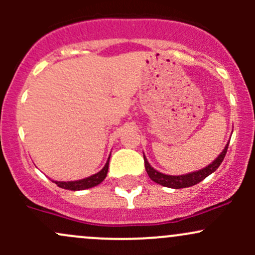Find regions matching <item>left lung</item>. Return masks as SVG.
<instances>
[{
    "label": "left lung",
    "mask_w": 255,
    "mask_h": 255,
    "mask_svg": "<svg viewBox=\"0 0 255 255\" xmlns=\"http://www.w3.org/2000/svg\"><path fill=\"white\" fill-rule=\"evenodd\" d=\"M228 144L225 146L222 153H221L220 155H218L217 158L210 164V165L205 166V168L201 169V170L185 174V175L174 176V175H166V174L159 173V171H156L155 169L151 168L150 164H149L148 160H146L145 155H144V165H145V170L146 173H148L149 177H150L154 182H156V184L163 185V186H166V187H171V189H184V187L194 186V185L199 184L200 181H202V180H204L205 177H207L210 174H212L213 171L217 170L218 166L221 165V163H222L223 159H225L226 153H227Z\"/></svg>",
    "instance_id": "8db88e82"
}]
</instances>
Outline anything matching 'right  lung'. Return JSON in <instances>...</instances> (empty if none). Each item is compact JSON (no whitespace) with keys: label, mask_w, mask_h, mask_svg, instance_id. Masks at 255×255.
Listing matches in <instances>:
<instances>
[{"label":"right lung","mask_w":255,"mask_h":255,"mask_svg":"<svg viewBox=\"0 0 255 255\" xmlns=\"http://www.w3.org/2000/svg\"><path fill=\"white\" fill-rule=\"evenodd\" d=\"M109 163H110V156L107 159L106 164L102 168V170H100L97 174H94V175L85 177V179L76 180V181H53L58 185L59 187L65 190H73V191H78V190H85L90 189V187H94L96 185L101 184L107 176V171H109Z\"/></svg>","instance_id":"obj_1"}]
</instances>
